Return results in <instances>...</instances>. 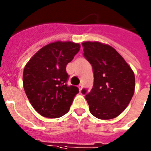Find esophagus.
Returning a JSON list of instances; mask_svg holds the SVG:
<instances>
[{"instance_id":"esophagus-1","label":"esophagus","mask_w":151,"mask_h":151,"mask_svg":"<svg viewBox=\"0 0 151 151\" xmlns=\"http://www.w3.org/2000/svg\"><path fill=\"white\" fill-rule=\"evenodd\" d=\"M82 88H83L82 84H81V85H78V88H79V91H81V90H82Z\"/></svg>"}]
</instances>
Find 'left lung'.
I'll return each mask as SVG.
<instances>
[{
    "label": "left lung",
    "mask_w": 151,
    "mask_h": 151,
    "mask_svg": "<svg viewBox=\"0 0 151 151\" xmlns=\"http://www.w3.org/2000/svg\"><path fill=\"white\" fill-rule=\"evenodd\" d=\"M84 56L93 66V86L83 89L91 114L101 120L117 117L125 110L135 92V75L113 47L99 42H82Z\"/></svg>",
    "instance_id": "1"
}]
</instances>
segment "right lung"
Listing matches in <instances>:
<instances>
[{"instance_id":"1","label":"right lung","mask_w":151,"mask_h":151,"mask_svg":"<svg viewBox=\"0 0 151 151\" xmlns=\"http://www.w3.org/2000/svg\"><path fill=\"white\" fill-rule=\"evenodd\" d=\"M79 49L78 43L56 41L40 48L24 66V91L40 115L58 118L70 110L78 88L66 85V66Z\"/></svg>"}]
</instances>
